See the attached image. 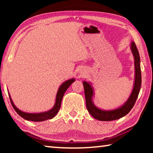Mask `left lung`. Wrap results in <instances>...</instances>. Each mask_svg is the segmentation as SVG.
Instances as JSON below:
<instances>
[{
  "label": "left lung",
  "mask_w": 153,
  "mask_h": 153,
  "mask_svg": "<svg viewBox=\"0 0 153 153\" xmlns=\"http://www.w3.org/2000/svg\"><path fill=\"white\" fill-rule=\"evenodd\" d=\"M131 53L134 58V67H135V79L132 91L128 99L121 107L113 110H102L98 108L94 105L92 100L94 96V89L92 87L90 82H83L84 88L85 98H86V108L88 112L93 117L99 121H108L116 120L123 117L126 115L131 108H133L134 104L138 97L140 90L142 76L140 69V59L138 49L134 42H131L130 45Z\"/></svg>",
  "instance_id": "8db88e82"
}]
</instances>
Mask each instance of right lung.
Wrapping results in <instances>:
<instances>
[{"instance_id": "1", "label": "right lung", "mask_w": 153, "mask_h": 153, "mask_svg": "<svg viewBox=\"0 0 153 153\" xmlns=\"http://www.w3.org/2000/svg\"><path fill=\"white\" fill-rule=\"evenodd\" d=\"M74 82H75V79H70L67 80L65 82H64L63 84L61 85L58 90L57 93H56L55 105H54V107L52 108L51 110L46 111V112H42V113H25V112H24V111L19 110V108H17L16 106L14 105V103L13 102V100L11 98V96H10L9 93L10 100H11V105L15 109V111L18 113V115H20L21 117H23L24 119H25V120H26L27 121H36V122L51 120V119H53L54 117H55V116L59 112V108L61 107V101H62V99H63L65 92H66L67 89L68 88L69 86H70L72 83Z\"/></svg>"}]
</instances>
